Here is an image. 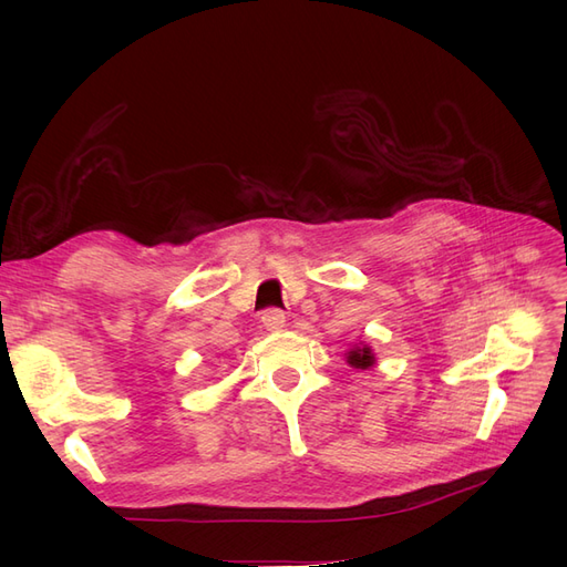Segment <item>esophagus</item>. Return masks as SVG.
Instances as JSON below:
<instances>
[{"mask_svg": "<svg viewBox=\"0 0 567 567\" xmlns=\"http://www.w3.org/2000/svg\"><path fill=\"white\" fill-rule=\"evenodd\" d=\"M262 321L269 331H281L286 326V312L277 310V307H269V310L262 312Z\"/></svg>", "mask_w": 567, "mask_h": 567, "instance_id": "34e87169", "label": "esophagus"}]
</instances>
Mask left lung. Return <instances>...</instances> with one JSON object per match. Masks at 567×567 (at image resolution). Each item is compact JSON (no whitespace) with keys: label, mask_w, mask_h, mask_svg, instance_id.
<instances>
[{"label":"left lung","mask_w":567,"mask_h":567,"mask_svg":"<svg viewBox=\"0 0 567 567\" xmlns=\"http://www.w3.org/2000/svg\"><path fill=\"white\" fill-rule=\"evenodd\" d=\"M348 364L354 367V369H369V367L375 364V357H373L369 346H362V342H359V346H354L348 352Z\"/></svg>","instance_id":"left-lung-1"}]
</instances>
